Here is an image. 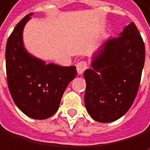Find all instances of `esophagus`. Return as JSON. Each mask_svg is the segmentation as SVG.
Wrapping results in <instances>:
<instances>
[{"instance_id":"obj_1","label":"esophagus","mask_w":150,"mask_h":150,"mask_svg":"<svg viewBox=\"0 0 150 150\" xmlns=\"http://www.w3.org/2000/svg\"><path fill=\"white\" fill-rule=\"evenodd\" d=\"M88 68V63L85 60H80L76 63V70H77V73L79 74H81L84 73V71Z\"/></svg>"}]
</instances>
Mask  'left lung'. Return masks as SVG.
Listing matches in <instances>:
<instances>
[{
  "label": "left lung",
  "instance_id": "left-lung-1",
  "mask_svg": "<svg viewBox=\"0 0 150 150\" xmlns=\"http://www.w3.org/2000/svg\"><path fill=\"white\" fill-rule=\"evenodd\" d=\"M145 44L134 23L119 37L106 40L84 72L85 105L94 120L112 122L130 109L138 92Z\"/></svg>",
  "mask_w": 150,
  "mask_h": 150
}]
</instances>
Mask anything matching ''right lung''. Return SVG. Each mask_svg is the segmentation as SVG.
I'll return each mask as SVG.
<instances>
[{
    "label": "right lung",
    "instance_id": "add662e5",
    "mask_svg": "<svg viewBox=\"0 0 150 150\" xmlns=\"http://www.w3.org/2000/svg\"><path fill=\"white\" fill-rule=\"evenodd\" d=\"M30 15L16 24L7 40V84L15 103L25 115L45 120L58 111L65 88L76 76V66L45 64L26 52L22 31Z\"/></svg>",
    "mask_w": 150,
    "mask_h": 150
}]
</instances>
